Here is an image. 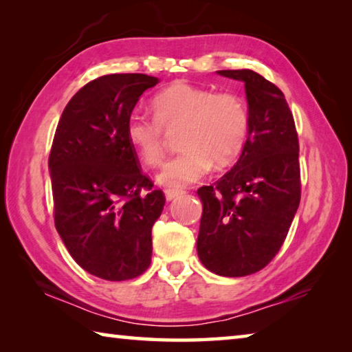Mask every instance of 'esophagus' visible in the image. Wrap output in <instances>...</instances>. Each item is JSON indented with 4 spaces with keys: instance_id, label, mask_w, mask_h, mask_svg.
Returning <instances> with one entry per match:
<instances>
[{
    "instance_id": "34e87169",
    "label": "esophagus",
    "mask_w": 352,
    "mask_h": 352,
    "mask_svg": "<svg viewBox=\"0 0 352 352\" xmlns=\"http://www.w3.org/2000/svg\"><path fill=\"white\" fill-rule=\"evenodd\" d=\"M184 192V190H182V189H166L164 190V195H166V200H174V199H177L178 195H182Z\"/></svg>"
}]
</instances>
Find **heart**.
<instances>
[{
  "mask_svg": "<svg viewBox=\"0 0 352 352\" xmlns=\"http://www.w3.org/2000/svg\"><path fill=\"white\" fill-rule=\"evenodd\" d=\"M155 118L132 113L126 136L136 153L155 166L163 157V129L182 126L178 144L183 151L168 160L155 175L166 188L178 189L200 180L211 168H226L239 157L248 138L250 115L234 93L175 82L152 100Z\"/></svg>",
  "mask_w": 352,
  "mask_h": 352,
  "instance_id": "1",
  "label": "heart"
}]
</instances>
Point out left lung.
Instances as JSON below:
<instances>
[{"label": "left lung", "mask_w": 352, "mask_h": 352, "mask_svg": "<svg viewBox=\"0 0 352 352\" xmlns=\"http://www.w3.org/2000/svg\"><path fill=\"white\" fill-rule=\"evenodd\" d=\"M217 74L245 83L250 127L237 163L197 194V253L220 276L259 272L279 252L300 206V146L283 91L252 69Z\"/></svg>", "instance_id": "1"}]
</instances>
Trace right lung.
<instances>
[{
    "label": "right lung",
    "mask_w": 352,
    "mask_h": 352,
    "mask_svg": "<svg viewBox=\"0 0 352 352\" xmlns=\"http://www.w3.org/2000/svg\"><path fill=\"white\" fill-rule=\"evenodd\" d=\"M147 74H107L77 91L60 116L50 153L58 236L83 270L107 281L140 276L151 265L152 226L164 194L140 170L126 136Z\"/></svg>",
    "instance_id": "add662e5"
}]
</instances>
